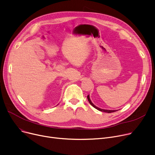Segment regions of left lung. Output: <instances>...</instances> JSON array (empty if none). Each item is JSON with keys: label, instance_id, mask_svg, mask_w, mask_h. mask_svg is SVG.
I'll list each match as a JSON object with an SVG mask.
<instances>
[{"label": "left lung", "instance_id": "1", "mask_svg": "<svg viewBox=\"0 0 155 155\" xmlns=\"http://www.w3.org/2000/svg\"><path fill=\"white\" fill-rule=\"evenodd\" d=\"M87 97L88 101H89V103H90V104L92 106H93L94 108L97 109V110H99V111H102V112H106V113H113V112L116 111V110H103V109H100V108H99V107H96L95 105H94V104L92 103L91 101V99H90V98H89V95H87Z\"/></svg>", "mask_w": 155, "mask_h": 155}]
</instances>
